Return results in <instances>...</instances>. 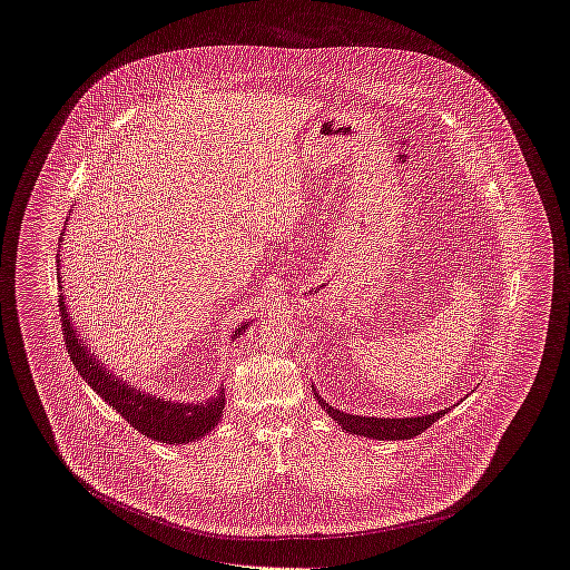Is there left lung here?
<instances>
[{"mask_svg": "<svg viewBox=\"0 0 570 570\" xmlns=\"http://www.w3.org/2000/svg\"><path fill=\"white\" fill-rule=\"evenodd\" d=\"M314 389V384H312ZM314 397L318 400V404L325 407L328 416L333 421H337V425H342L344 432L354 435H363V438H372V440H410L414 435L423 434L428 428H432L438 419H442L451 407L430 412L425 416H404V419H379V416H361V414H348L342 412L337 407H331L325 400L318 395V391L314 389Z\"/></svg>", "mask_w": 570, "mask_h": 570, "instance_id": "8db88e82", "label": "left lung"}]
</instances>
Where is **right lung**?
Here are the masks:
<instances>
[{"instance_id":"1","label":"right lung","mask_w":570,"mask_h":570,"mask_svg":"<svg viewBox=\"0 0 570 570\" xmlns=\"http://www.w3.org/2000/svg\"><path fill=\"white\" fill-rule=\"evenodd\" d=\"M59 284H61V277H59ZM59 312H61L66 348L82 380L140 434L164 444H188L205 438L219 423L224 402H226L222 384L214 397L200 404L170 402L158 395L145 393L136 389L135 384L117 379L107 370V365H102V361L96 358V353L87 348V344L79 337V331L72 325V316L68 314L63 295L59 297ZM247 326H249L247 323L237 326L233 331V340L244 335Z\"/></svg>"}]
</instances>
